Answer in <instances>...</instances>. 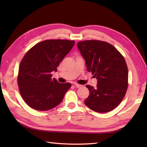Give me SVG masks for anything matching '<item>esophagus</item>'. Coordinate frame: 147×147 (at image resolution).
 Returning <instances> with one entry per match:
<instances>
[{
	"mask_svg": "<svg viewBox=\"0 0 147 147\" xmlns=\"http://www.w3.org/2000/svg\"><path fill=\"white\" fill-rule=\"evenodd\" d=\"M74 85L76 87V88H80V87L82 86V85H79V84H77V83H75V84H74Z\"/></svg>",
	"mask_w": 147,
	"mask_h": 147,
	"instance_id": "34e87169",
	"label": "esophagus"
}]
</instances>
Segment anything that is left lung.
Returning <instances> with one entry per match:
<instances>
[{"instance_id":"left-lung-1","label":"left lung","mask_w":147,"mask_h":147,"mask_svg":"<svg viewBox=\"0 0 147 147\" xmlns=\"http://www.w3.org/2000/svg\"><path fill=\"white\" fill-rule=\"evenodd\" d=\"M87 71L97 79V85H86L90 92L85 104L92 111L107 112L123 100L127 89L128 71L125 59L113 45L100 40L77 43Z\"/></svg>"}]
</instances>
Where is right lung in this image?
I'll return each mask as SVG.
<instances>
[{"mask_svg":"<svg viewBox=\"0 0 147 147\" xmlns=\"http://www.w3.org/2000/svg\"><path fill=\"white\" fill-rule=\"evenodd\" d=\"M75 42L47 40L37 43L24 56L19 68L18 84L22 98L30 107L48 111L62 101L71 86L52 78V71L73 48Z\"/></svg>","mask_w":147,"mask_h":147,"instance_id":"right-lung-1","label":"right lung"}]
</instances>
